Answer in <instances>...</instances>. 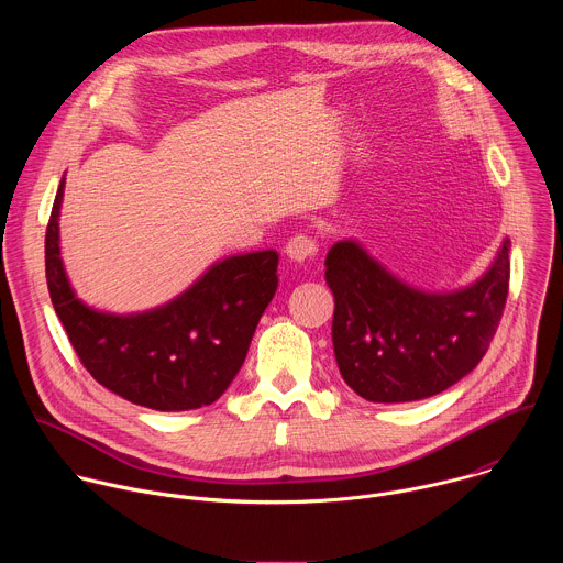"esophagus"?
Instances as JSON below:
<instances>
[{
    "instance_id": "esophagus-1",
    "label": "esophagus",
    "mask_w": 563,
    "mask_h": 563,
    "mask_svg": "<svg viewBox=\"0 0 563 563\" xmlns=\"http://www.w3.org/2000/svg\"><path fill=\"white\" fill-rule=\"evenodd\" d=\"M285 254L294 263H309L318 256V240L307 235V233H296L294 238H289V243L285 245Z\"/></svg>"
}]
</instances>
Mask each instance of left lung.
Masks as SVG:
<instances>
[{"instance_id": "1", "label": "left lung", "mask_w": 563, "mask_h": 563, "mask_svg": "<svg viewBox=\"0 0 563 563\" xmlns=\"http://www.w3.org/2000/svg\"><path fill=\"white\" fill-rule=\"evenodd\" d=\"M510 240L472 287L454 294L417 291L372 261L352 240L325 261L334 291V354L345 383L374 404L434 396L486 356L510 287Z\"/></svg>"}]
</instances>
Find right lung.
Wrapping results in <instances>:
<instances>
[{
	"label": "right lung",
	"mask_w": 563,
	"mask_h": 563,
	"mask_svg": "<svg viewBox=\"0 0 563 563\" xmlns=\"http://www.w3.org/2000/svg\"><path fill=\"white\" fill-rule=\"evenodd\" d=\"M59 183L46 227V283L57 318L87 372L107 389L159 412L211 406L245 363L278 287L274 250L213 265L183 296L135 316L79 302L59 258Z\"/></svg>",
	"instance_id": "obj_1"
}]
</instances>
